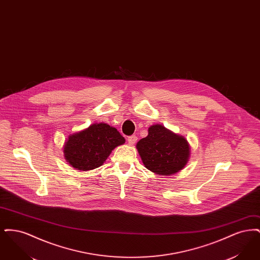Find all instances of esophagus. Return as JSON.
Returning <instances> with one entry per match:
<instances>
[{
  "label": "esophagus",
  "instance_id": "1",
  "mask_svg": "<svg viewBox=\"0 0 260 260\" xmlns=\"http://www.w3.org/2000/svg\"><path fill=\"white\" fill-rule=\"evenodd\" d=\"M136 140H137V136H136V135L127 137V141H128V144H129V145H135Z\"/></svg>",
  "mask_w": 260,
  "mask_h": 260
}]
</instances>
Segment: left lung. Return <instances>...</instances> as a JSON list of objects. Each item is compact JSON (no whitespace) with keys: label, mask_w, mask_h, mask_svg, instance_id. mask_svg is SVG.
Here are the masks:
<instances>
[{"label":"left lung","mask_w":260,"mask_h":260,"mask_svg":"<svg viewBox=\"0 0 260 260\" xmlns=\"http://www.w3.org/2000/svg\"><path fill=\"white\" fill-rule=\"evenodd\" d=\"M136 148L145 167L161 175H173L182 170L190 152L184 137L160 124L150 126L148 136L137 142Z\"/></svg>","instance_id":"1"}]
</instances>
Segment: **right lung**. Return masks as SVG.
<instances>
[{
	"instance_id": "right-lung-1",
	"label": "right lung",
	"mask_w": 260,
	"mask_h": 260,
	"mask_svg": "<svg viewBox=\"0 0 260 260\" xmlns=\"http://www.w3.org/2000/svg\"><path fill=\"white\" fill-rule=\"evenodd\" d=\"M124 143V138L107 124H91L68 137L64 146L67 161L80 171H90L103 165L112 150Z\"/></svg>"
}]
</instances>
